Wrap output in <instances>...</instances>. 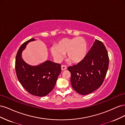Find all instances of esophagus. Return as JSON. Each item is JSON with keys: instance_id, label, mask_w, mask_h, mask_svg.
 Segmentation results:
<instances>
[{"instance_id": "esophagus-1", "label": "esophagus", "mask_w": 125, "mask_h": 125, "mask_svg": "<svg viewBox=\"0 0 125 125\" xmlns=\"http://www.w3.org/2000/svg\"><path fill=\"white\" fill-rule=\"evenodd\" d=\"M67 69V66L65 65H62V70H65Z\"/></svg>"}]
</instances>
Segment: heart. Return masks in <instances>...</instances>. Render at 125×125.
Listing matches in <instances>:
<instances>
[{
  "label": "heart",
  "instance_id": "obj_1",
  "mask_svg": "<svg viewBox=\"0 0 125 125\" xmlns=\"http://www.w3.org/2000/svg\"><path fill=\"white\" fill-rule=\"evenodd\" d=\"M87 43L82 37L73 39H63L60 40L56 47L51 48V52L58 61L62 60L64 54L70 62H78L83 60L86 55Z\"/></svg>",
  "mask_w": 125,
  "mask_h": 125
}]
</instances>
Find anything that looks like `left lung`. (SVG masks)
Returning a JSON list of instances; mask_svg holds the SVG:
<instances>
[{
  "label": "left lung",
  "mask_w": 125,
  "mask_h": 125,
  "mask_svg": "<svg viewBox=\"0 0 125 125\" xmlns=\"http://www.w3.org/2000/svg\"><path fill=\"white\" fill-rule=\"evenodd\" d=\"M109 57L105 45L95 40L85 57L77 65L68 67L71 83L79 94L87 95L103 84L108 68Z\"/></svg>",
  "instance_id": "1"
}]
</instances>
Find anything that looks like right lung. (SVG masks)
I'll use <instances>...</instances> for the list:
<instances>
[{
    "mask_svg": "<svg viewBox=\"0 0 125 125\" xmlns=\"http://www.w3.org/2000/svg\"><path fill=\"white\" fill-rule=\"evenodd\" d=\"M35 40L33 38L26 41L19 49L15 69L19 81L29 93L37 96H45L54 89L61 73V65L50 60L36 66L25 63L22 58V52L28 43Z\"/></svg>",
    "mask_w": 125,
    "mask_h": 125,
    "instance_id": "right-lung-1",
    "label": "right lung"
}]
</instances>
